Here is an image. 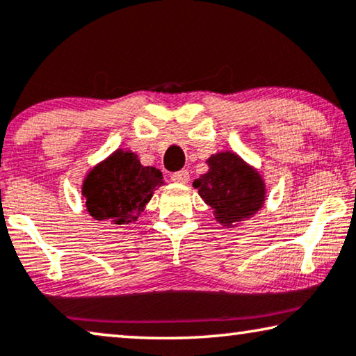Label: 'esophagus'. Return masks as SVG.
Wrapping results in <instances>:
<instances>
[{"label": "esophagus", "mask_w": 356, "mask_h": 356, "mask_svg": "<svg viewBox=\"0 0 356 356\" xmlns=\"http://www.w3.org/2000/svg\"><path fill=\"white\" fill-rule=\"evenodd\" d=\"M172 179L175 183H188L189 181V172L188 170H179V172L172 173Z\"/></svg>", "instance_id": "34e87169"}]
</instances>
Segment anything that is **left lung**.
<instances>
[{"mask_svg": "<svg viewBox=\"0 0 356 356\" xmlns=\"http://www.w3.org/2000/svg\"><path fill=\"white\" fill-rule=\"evenodd\" d=\"M209 172L194 179L215 220L231 228L259 212L265 202V183L255 168L234 152H218L207 161Z\"/></svg>", "mask_w": 356, "mask_h": 356, "instance_id": "1", "label": "left lung"}]
</instances>
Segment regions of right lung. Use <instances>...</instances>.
I'll list each match as a JSON object with an SVG mask.
<instances>
[{
  "mask_svg": "<svg viewBox=\"0 0 356 356\" xmlns=\"http://www.w3.org/2000/svg\"><path fill=\"white\" fill-rule=\"evenodd\" d=\"M162 183L161 170L143 167L136 154L118 149L86 175L81 193L92 218L130 225Z\"/></svg>",
  "mask_w": 356,
  "mask_h": 356,
  "instance_id": "obj_1",
  "label": "right lung"
}]
</instances>
